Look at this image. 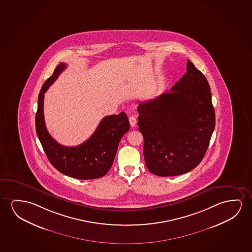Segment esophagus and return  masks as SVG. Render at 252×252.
<instances>
[{
	"instance_id": "esophagus-1",
	"label": "esophagus",
	"mask_w": 252,
	"mask_h": 252,
	"mask_svg": "<svg viewBox=\"0 0 252 252\" xmlns=\"http://www.w3.org/2000/svg\"><path fill=\"white\" fill-rule=\"evenodd\" d=\"M129 122H130V126H131V127H134V126H136L137 121H136L135 116H133V115L130 116V118H129Z\"/></svg>"
}]
</instances>
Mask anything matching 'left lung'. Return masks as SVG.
Masks as SVG:
<instances>
[{
    "mask_svg": "<svg viewBox=\"0 0 252 252\" xmlns=\"http://www.w3.org/2000/svg\"><path fill=\"white\" fill-rule=\"evenodd\" d=\"M186 73L168 94L141 102L138 126L150 172L181 175L200 163L215 128L208 81L189 60Z\"/></svg>",
    "mask_w": 252,
    "mask_h": 252,
    "instance_id": "obj_1",
    "label": "left lung"
}]
</instances>
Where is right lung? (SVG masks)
<instances>
[{
    "label": "right lung",
    "mask_w": 252,
    "mask_h": 252,
    "mask_svg": "<svg viewBox=\"0 0 252 252\" xmlns=\"http://www.w3.org/2000/svg\"><path fill=\"white\" fill-rule=\"evenodd\" d=\"M66 65L61 62L51 77L45 81L38 97L35 128L49 162L64 175L79 179H94L106 175L113 163L119 143L130 129L124 112L103 118L94 134L80 146H64L48 133L44 121V94Z\"/></svg>",
    "instance_id": "obj_1"
}]
</instances>
